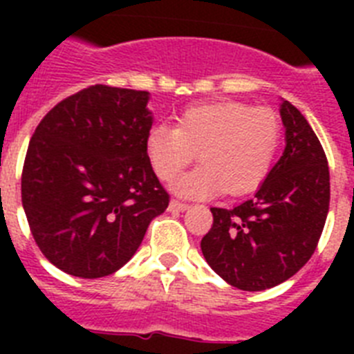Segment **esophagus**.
<instances>
[{"mask_svg": "<svg viewBox=\"0 0 354 354\" xmlns=\"http://www.w3.org/2000/svg\"><path fill=\"white\" fill-rule=\"evenodd\" d=\"M187 207H189V205L184 204V202H179V200H171L170 205H168V209L174 212H183V211H186Z\"/></svg>", "mask_w": 354, "mask_h": 354, "instance_id": "1", "label": "esophagus"}]
</instances>
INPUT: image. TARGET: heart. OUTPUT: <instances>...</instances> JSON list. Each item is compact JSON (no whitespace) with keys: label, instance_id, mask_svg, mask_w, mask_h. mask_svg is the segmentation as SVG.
Returning <instances> with one entry per match:
<instances>
[{"label":"heart","instance_id":"b5f03b06","mask_svg":"<svg viewBox=\"0 0 354 354\" xmlns=\"http://www.w3.org/2000/svg\"><path fill=\"white\" fill-rule=\"evenodd\" d=\"M280 143V122L271 109L239 101L189 106L177 127L156 124L145 138V152L156 175L174 180L196 158L204 165L175 183V192L207 198L227 189L245 195L268 177Z\"/></svg>","mask_w":354,"mask_h":354}]
</instances>
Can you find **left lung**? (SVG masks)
<instances>
[{"label": "left lung", "instance_id": "1", "mask_svg": "<svg viewBox=\"0 0 354 354\" xmlns=\"http://www.w3.org/2000/svg\"><path fill=\"white\" fill-rule=\"evenodd\" d=\"M286 150L255 196L234 209L211 207L200 243L216 273L241 290H264L298 273L317 248L330 209L323 145L289 101L280 108Z\"/></svg>", "mask_w": 354, "mask_h": 354}]
</instances>
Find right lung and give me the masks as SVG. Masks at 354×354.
<instances>
[{
  "label": "right lung",
  "mask_w": 354,
  "mask_h": 354,
  "mask_svg": "<svg viewBox=\"0 0 354 354\" xmlns=\"http://www.w3.org/2000/svg\"><path fill=\"white\" fill-rule=\"evenodd\" d=\"M149 92L93 84L40 120L21 196L31 236L58 270L101 278L126 264L170 195L145 152Z\"/></svg>",
  "instance_id": "obj_1"
}]
</instances>
